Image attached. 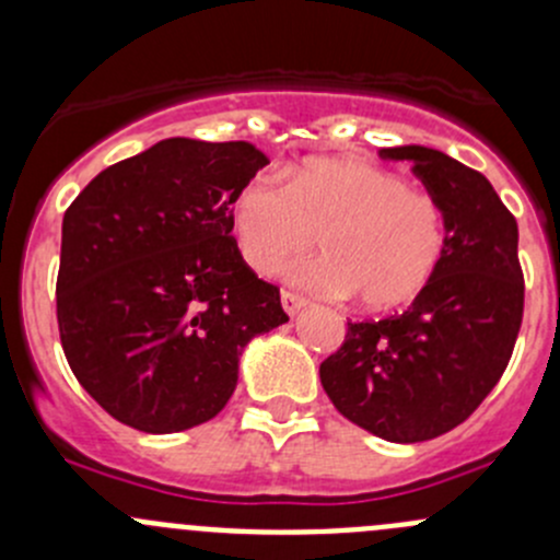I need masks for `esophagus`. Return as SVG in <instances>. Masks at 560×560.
<instances>
[{
    "label": "esophagus",
    "mask_w": 560,
    "mask_h": 560,
    "mask_svg": "<svg viewBox=\"0 0 560 560\" xmlns=\"http://www.w3.org/2000/svg\"><path fill=\"white\" fill-rule=\"evenodd\" d=\"M281 306H284L287 314L295 316L303 306H306V298L295 295V292H281Z\"/></svg>",
    "instance_id": "34e87169"
}]
</instances>
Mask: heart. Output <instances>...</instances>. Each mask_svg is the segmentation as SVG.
<instances>
[{
  "instance_id": "b5f03b06",
  "label": "heart",
  "mask_w": 560,
  "mask_h": 560,
  "mask_svg": "<svg viewBox=\"0 0 560 560\" xmlns=\"http://www.w3.org/2000/svg\"><path fill=\"white\" fill-rule=\"evenodd\" d=\"M241 254L257 273H273L316 244L325 257L295 265L292 284L352 295L369 312L415 301L447 252V217L436 197L404 175L363 160L327 156L246 180L233 202Z\"/></svg>"
}]
</instances>
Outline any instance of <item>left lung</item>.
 <instances>
[{
  "label": "left lung",
  "instance_id": "left-lung-1",
  "mask_svg": "<svg viewBox=\"0 0 560 560\" xmlns=\"http://www.w3.org/2000/svg\"><path fill=\"white\" fill-rule=\"evenodd\" d=\"M447 217V252L404 314L349 322L341 349L319 365L327 398L349 422L395 444L460 425L499 385L523 322L517 222L482 173L428 145L382 149Z\"/></svg>",
  "mask_w": 560,
  "mask_h": 560
}]
</instances>
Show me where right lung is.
Masks as SVG:
<instances>
[{"label":"right lung","instance_id":"1","mask_svg":"<svg viewBox=\"0 0 560 560\" xmlns=\"http://www.w3.org/2000/svg\"><path fill=\"white\" fill-rule=\"evenodd\" d=\"M265 165L244 140L167 138L105 167L67 208L61 347L124 425L178 433L217 417L246 343L290 319L233 238L235 197Z\"/></svg>","mask_w":560,"mask_h":560}]
</instances>
